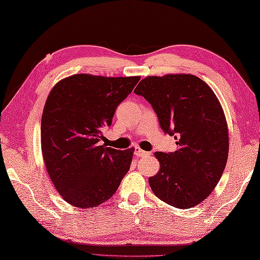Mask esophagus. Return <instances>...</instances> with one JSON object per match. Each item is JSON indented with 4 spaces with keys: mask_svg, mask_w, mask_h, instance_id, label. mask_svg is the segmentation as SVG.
<instances>
[{
    "mask_svg": "<svg viewBox=\"0 0 260 260\" xmlns=\"http://www.w3.org/2000/svg\"><path fill=\"white\" fill-rule=\"evenodd\" d=\"M135 154L138 155V157H144V155H149L150 153L140 148H135Z\"/></svg>",
    "mask_w": 260,
    "mask_h": 260,
    "instance_id": "1",
    "label": "esophagus"
}]
</instances>
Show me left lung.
Returning <instances> with one entry per match:
<instances>
[{
	"label": "left lung",
	"mask_w": 260,
	"mask_h": 260,
	"mask_svg": "<svg viewBox=\"0 0 260 260\" xmlns=\"http://www.w3.org/2000/svg\"><path fill=\"white\" fill-rule=\"evenodd\" d=\"M134 92L174 135L177 149L155 152L160 169L149 178L152 192L175 208L188 209L207 199L223 175L229 157V127L214 91L191 74L148 76Z\"/></svg>",
	"instance_id": "1"
}]
</instances>
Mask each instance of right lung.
I'll use <instances>...</instances> for the list:
<instances>
[{
  "label": "right lung",
  "instance_id": "obj_1",
  "mask_svg": "<svg viewBox=\"0 0 260 260\" xmlns=\"http://www.w3.org/2000/svg\"><path fill=\"white\" fill-rule=\"evenodd\" d=\"M140 78L76 74L51 89L42 115V153L56 191L72 206L86 209L109 200L128 172L135 149L100 141Z\"/></svg>",
  "mask_w": 260,
  "mask_h": 260
}]
</instances>
